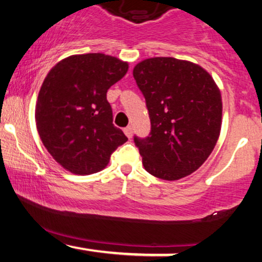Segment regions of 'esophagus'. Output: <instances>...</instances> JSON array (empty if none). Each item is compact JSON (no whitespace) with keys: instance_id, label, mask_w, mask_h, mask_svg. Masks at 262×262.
<instances>
[{"instance_id":"34e87169","label":"esophagus","mask_w":262,"mask_h":262,"mask_svg":"<svg viewBox=\"0 0 262 262\" xmlns=\"http://www.w3.org/2000/svg\"><path fill=\"white\" fill-rule=\"evenodd\" d=\"M124 133L129 138V139H130V138L133 137V128H132L130 125H128L127 128H124Z\"/></svg>"}]
</instances>
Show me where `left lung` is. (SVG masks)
<instances>
[{
    "label": "left lung",
    "instance_id": "1",
    "mask_svg": "<svg viewBox=\"0 0 262 262\" xmlns=\"http://www.w3.org/2000/svg\"><path fill=\"white\" fill-rule=\"evenodd\" d=\"M133 76L151 123L150 137H134L144 169L166 181L191 175L221 134L223 104L217 83L202 66L164 56L138 62Z\"/></svg>",
    "mask_w": 262,
    "mask_h": 262
}]
</instances>
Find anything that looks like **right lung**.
Masks as SVG:
<instances>
[{"mask_svg":"<svg viewBox=\"0 0 262 262\" xmlns=\"http://www.w3.org/2000/svg\"><path fill=\"white\" fill-rule=\"evenodd\" d=\"M128 62L102 53L71 55L43 81L35 106L39 137L54 160L75 175L103 170L128 140L114 127L107 91L128 71Z\"/></svg>","mask_w":262,"mask_h":262,"instance_id":"right-lung-1","label":"right lung"}]
</instances>
